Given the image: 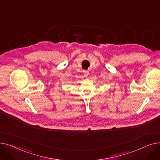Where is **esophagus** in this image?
Returning <instances> with one entry per match:
<instances>
[{"label": "esophagus", "instance_id": "34e87169", "mask_svg": "<svg viewBox=\"0 0 160 160\" xmlns=\"http://www.w3.org/2000/svg\"><path fill=\"white\" fill-rule=\"evenodd\" d=\"M83 74H84V76H85V77L88 76V74H89V71L88 70H84L83 71Z\"/></svg>", "mask_w": 160, "mask_h": 160}]
</instances>
